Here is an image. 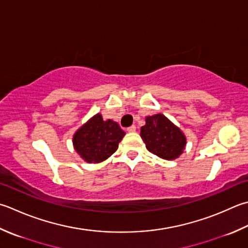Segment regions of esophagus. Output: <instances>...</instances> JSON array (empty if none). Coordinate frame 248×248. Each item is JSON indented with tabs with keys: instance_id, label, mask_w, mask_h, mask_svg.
I'll list each match as a JSON object with an SVG mask.
<instances>
[{
	"instance_id": "34e87169",
	"label": "esophagus",
	"mask_w": 248,
	"mask_h": 248,
	"mask_svg": "<svg viewBox=\"0 0 248 248\" xmlns=\"http://www.w3.org/2000/svg\"><path fill=\"white\" fill-rule=\"evenodd\" d=\"M135 130H137V127H135V125H131V127H129V128L127 129L128 132H134Z\"/></svg>"
}]
</instances>
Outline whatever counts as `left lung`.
Here are the masks:
<instances>
[{
    "label": "left lung",
    "instance_id": "1",
    "mask_svg": "<svg viewBox=\"0 0 248 248\" xmlns=\"http://www.w3.org/2000/svg\"><path fill=\"white\" fill-rule=\"evenodd\" d=\"M145 123L140 135L148 152L164 160L179 158L187 144L183 131L163 114L147 116Z\"/></svg>",
    "mask_w": 248,
    "mask_h": 248
}]
</instances>
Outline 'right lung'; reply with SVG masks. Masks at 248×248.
I'll use <instances>...</instances> for the list:
<instances>
[{"label":"right lung","mask_w":248,"mask_h":248,"mask_svg":"<svg viewBox=\"0 0 248 248\" xmlns=\"http://www.w3.org/2000/svg\"><path fill=\"white\" fill-rule=\"evenodd\" d=\"M124 135L116 121L103 120L98 113L77 129L73 135V146L84 161L100 163L117 150Z\"/></svg>","instance_id":"add662e5"}]
</instances>
